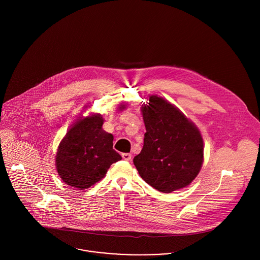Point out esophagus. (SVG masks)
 Here are the masks:
<instances>
[{
  "label": "esophagus",
  "mask_w": 260,
  "mask_h": 260,
  "mask_svg": "<svg viewBox=\"0 0 260 260\" xmlns=\"http://www.w3.org/2000/svg\"><path fill=\"white\" fill-rule=\"evenodd\" d=\"M122 158H123L124 160H126V161H130L131 158H132V155H131L130 153H123V154H122Z\"/></svg>",
  "instance_id": "1"
}]
</instances>
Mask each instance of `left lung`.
Instances as JSON below:
<instances>
[{
  "mask_svg": "<svg viewBox=\"0 0 260 260\" xmlns=\"http://www.w3.org/2000/svg\"><path fill=\"white\" fill-rule=\"evenodd\" d=\"M144 145L133 159L142 179L163 193L184 188L203 163V139L196 125L173 104L152 95L142 105Z\"/></svg>",
  "mask_w": 260,
  "mask_h": 260,
  "instance_id": "8db88e82",
  "label": "left lung"
}]
</instances>
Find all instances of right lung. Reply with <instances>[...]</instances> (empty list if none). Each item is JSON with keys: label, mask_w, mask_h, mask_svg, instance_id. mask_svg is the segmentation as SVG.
I'll use <instances>...</instances> for the list:
<instances>
[{"label": "right lung", "mask_w": 260, "mask_h": 260, "mask_svg": "<svg viewBox=\"0 0 260 260\" xmlns=\"http://www.w3.org/2000/svg\"><path fill=\"white\" fill-rule=\"evenodd\" d=\"M126 105H120L123 110ZM101 114L80 117L62 139L56 154V168L67 185L89 188L106 175L113 163L122 159L113 149V135L102 128Z\"/></svg>", "instance_id": "right-lung-1"}]
</instances>
